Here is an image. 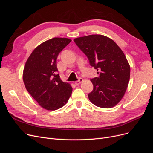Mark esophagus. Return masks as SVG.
<instances>
[{
  "label": "esophagus",
  "mask_w": 153,
  "mask_h": 153,
  "mask_svg": "<svg viewBox=\"0 0 153 153\" xmlns=\"http://www.w3.org/2000/svg\"><path fill=\"white\" fill-rule=\"evenodd\" d=\"M82 82H83V79H82V78H80L79 79H78V80H77V81H76L75 82V84L76 85H80Z\"/></svg>",
  "instance_id": "34e87169"
}]
</instances>
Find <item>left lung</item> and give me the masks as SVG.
<instances>
[{
  "mask_svg": "<svg viewBox=\"0 0 153 153\" xmlns=\"http://www.w3.org/2000/svg\"><path fill=\"white\" fill-rule=\"evenodd\" d=\"M97 69L98 76L91 79L93 90L88 94L98 107L112 108L121 100L130 77V66L122 50L108 37L92 34L74 39Z\"/></svg>",
  "mask_w": 153,
  "mask_h": 153,
  "instance_id": "left-lung-1",
  "label": "left lung"
}]
</instances>
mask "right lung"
Returning a JSON list of instances; mask_svg holds the SVG:
<instances>
[{"label": "right lung", "instance_id": "obj_1", "mask_svg": "<svg viewBox=\"0 0 153 153\" xmlns=\"http://www.w3.org/2000/svg\"><path fill=\"white\" fill-rule=\"evenodd\" d=\"M71 40L54 38L38 46L25 64L23 80L26 89L38 103L48 110H55L70 98L71 85L62 82L57 67L59 53Z\"/></svg>", "mask_w": 153, "mask_h": 153}]
</instances>
